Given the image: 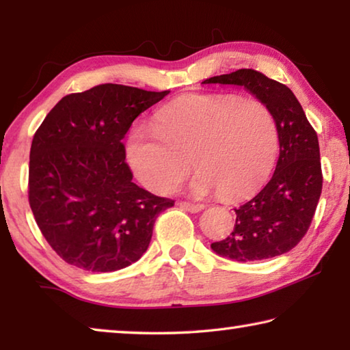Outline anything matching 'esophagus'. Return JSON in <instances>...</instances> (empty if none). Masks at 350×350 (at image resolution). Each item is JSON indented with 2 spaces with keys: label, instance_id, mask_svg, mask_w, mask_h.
Returning a JSON list of instances; mask_svg holds the SVG:
<instances>
[{
  "label": "esophagus",
  "instance_id": "1",
  "mask_svg": "<svg viewBox=\"0 0 350 350\" xmlns=\"http://www.w3.org/2000/svg\"><path fill=\"white\" fill-rule=\"evenodd\" d=\"M183 210H187L189 213H199L200 210H204V204H193V202H180L179 204Z\"/></svg>",
  "mask_w": 350,
  "mask_h": 350
}]
</instances>
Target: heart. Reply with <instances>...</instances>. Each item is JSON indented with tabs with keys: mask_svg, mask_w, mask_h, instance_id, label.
Wrapping results in <instances>:
<instances>
[{
	"mask_svg": "<svg viewBox=\"0 0 350 350\" xmlns=\"http://www.w3.org/2000/svg\"><path fill=\"white\" fill-rule=\"evenodd\" d=\"M280 152V129L267 105L232 94H187L157 112L152 128H137L126 145L137 179L171 193L191 170L198 194L247 198L269 180Z\"/></svg>",
	"mask_w": 350,
	"mask_h": 350,
	"instance_id": "obj_1",
	"label": "heart"
}]
</instances>
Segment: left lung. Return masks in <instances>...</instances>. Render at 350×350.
Masks as SVG:
<instances>
[{"label": "left lung", "mask_w": 350, "mask_h": 350, "mask_svg": "<svg viewBox=\"0 0 350 350\" xmlns=\"http://www.w3.org/2000/svg\"><path fill=\"white\" fill-rule=\"evenodd\" d=\"M202 83L244 86L269 106L280 129V159L273 176L256 196L234 208L233 232L213 242L211 248L242 262L290 252L309 230L321 196L323 173L315 129L295 94L258 70L239 69Z\"/></svg>", "instance_id": "8db88e82"}]
</instances>
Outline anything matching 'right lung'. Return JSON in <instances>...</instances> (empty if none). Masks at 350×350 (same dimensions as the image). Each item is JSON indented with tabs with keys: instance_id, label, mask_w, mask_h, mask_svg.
<instances>
[{
	"instance_id": "1",
	"label": "right lung",
	"mask_w": 350,
	"mask_h": 350,
	"mask_svg": "<svg viewBox=\"0 0 350 350\" xmlns=\"http://www.w3.org/2000/svg\"><path fill=\"white\" fill-rule=\"evenodd\" d=\"M168 94L105 83L63 97L35 133L29 205L68 264L128 267L146 252L157 216L174 205L135 185L122 144L135 117Z\"/></svg>"
}]
</instances>
